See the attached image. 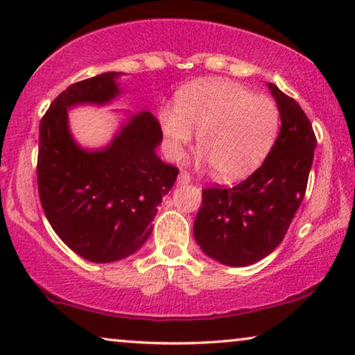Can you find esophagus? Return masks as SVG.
<instances>
[{
  "label": "esophagus",
  "instance_id": "esophagus-1",
  "mask_svg": "<svg viewBox=\"0 0 355 355\" xmlns=\"http://www.w3.org/2000/svg\"><path fill=\"white\" fill-rule=\"evenodd\" d=\"M178 182L179 184H189V182H191V174H189L187 171H181V174H179V178H178Z\"/></svg>",
  "mask_w": 355,
  "mask_h": 355
}]
</instances>
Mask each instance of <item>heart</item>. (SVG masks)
<instances>
[{
  "label": "heart",
  "instance_id": "heart-1",
  "mask_svg": "<svg viewBox=\"0 0 355 355\" xmlns=\"http://www.w3.org/2000/svg\"><path fill=\"white\" fill-rule=\"evenodd\" d=\"M159 123L173 158L182 157L193 130L213 176L234 181L254 171L273 147L279 110L237 82L205 80L184 90L178 110L164 108Z\"/></svg>",
  "mask_w": 355,
  "mask_h": 355
}]
</instances>
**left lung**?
Returning <instances> with one entry per match:
<instances>
[{
	"mask_svg": "<svg viewBox=\"0 0 355 355\" xmlns=\"http://www.w3.org/2000/svg\"><path fill=\"white\" fill-rule=\"evenodd\" d=\"M281 116V130L268 157L234 187H208L193 223L197 244L213 260L247 266L283 242L307 189L317 137L294 98L268 84Z\"/></svg>",
	"mask_w": 355,
	"mask_h": 355,
	"instance_id": "obj_1",
	"label": "left lung"
}]
</instances>
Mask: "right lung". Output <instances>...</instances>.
Wrapping results in <instances>:
<instances>
[{"mask_svg": "<svg viewBox=\"0 0 355 355\" xmlns=\"http://www.w3.org/2000/svg\"><path fill=\"white\" fill-rule=\"evenodd\" d=\"M118 76L105 72L67 87L42 118L38 139L43 211L61 241L94 263L121 260L144 245L179 173L157 157L163 132L148 111L130 116L101 150H84L72 139L67 108L110 103L121 94Z\"/></svg>", "mask_w": 355, "mask_h": 355, "instance_id": "add662e5", "label": "right lung"}]
</instances>
